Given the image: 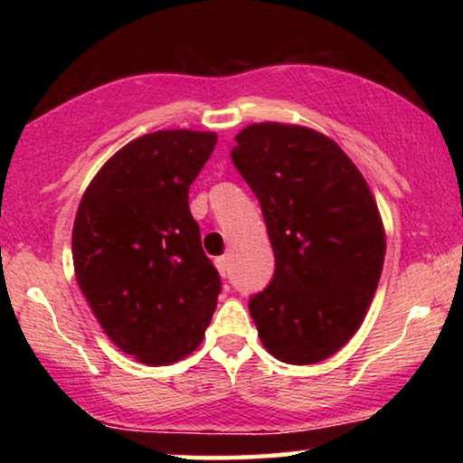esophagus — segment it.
I'll list each match as a JSON object with an SVG mask.
<instances>
[{
    "label": "esophagus",
    "mask_w": 463,
    "mask_h": 463,
    "mask_svg": "<svg viewBox=\"0 0 463 463\" xmlns=\"http://www.w3.org/2000/svg\"><path fill=\"white\" fill-rule=\"evenodd\" d=\"M214 265H217V269H219L221 276H223V278L230 276V259H227V257H217V259H214Z\"/></svg>",
    "instance_id": "1"
}]
</instances>
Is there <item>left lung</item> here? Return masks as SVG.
<instances>
[{
  "label": "left lung",
  "instance_id": "obj_1",
  "mask_svg": "<svg viewBox=\"0 0 463 463\" xmlns=\"http://www.w3.org/2000/svg\"><path fill=\"white\" fill-rule=\"evenodd\" d=\"M233 166L261 204L276 269L249 309L261 344L288 364L344 347L375 295L385 233L371 189L320 132L252 124L236 137Z\"/></svg>",
  "mask_w": 463,
  "mask_h": 463
}]
</instances>
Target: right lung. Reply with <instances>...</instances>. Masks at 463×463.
Returning a JSON list of instances; mask_svg holds the SVG:
<instances>
[{"label": "right lung", "mask_w": 463, "mask_h": 463, "mask_svg": "<svg viewBox=\"0 0 463 463\" xmlns=\"http://www.w3.org/2000/svg\"><path fill=\"white\" fill-rule=\"evenodd\" d=\"M217 135L157 130L99 170L75 214V278L99 325L145 364H170L202 344L221 276L202 250L189 185Z\"/></svg>", "instance_id": "add662e5"}]
</instances>
